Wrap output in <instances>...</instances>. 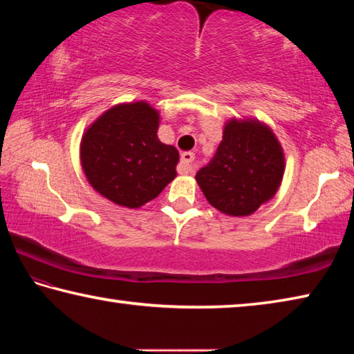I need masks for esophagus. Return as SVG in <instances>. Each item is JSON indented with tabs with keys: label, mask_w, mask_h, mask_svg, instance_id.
Listing matches in <instances>:
<instances>
[{
	"label": "esophagus",
	"mask_w": 354,
	"mask_h": 354,
	"mask_svg": "<svg viewBox=\"0 0 354 354\" xmlns=\"http://www.w3.org/2000/svg\"><path fill=\"white\" fill-rule=\"evenodd\" d=\"M194 153H183L181 154V162H179V171L181 173H192L194 171Z\"/></svg>",
	"instance_id": "34e87169"
}]
</instances>
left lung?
<instances>
[{
  "label": "left lung",
  "instance_id": "1",
  "mask_svg": "<svg viewBox=\"0 0 354 354\" xmlns=\"http://www.w3.org/2000/svg\"><path fill=\"white\" fill-rule=\"evenodd\" d=\"M283 175L284 153L272 129L257 120L232 118L211 162L195 179L215 209L245 217L273 198Z\"/></svg>",
  "mask_w": 354,
  "mask_h": 354
}]
</instances>
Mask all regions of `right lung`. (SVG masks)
Returning a JSON list of instances; mask_svg holds the SVG:
<instances>
[{
  "label": "right lung",
  "mask_w": 354,
  "mask_h": 354,
  "mask_svg": "<svg viewBox=\"0 0 354 354\" xmlns=\"http://www.w3.org/2000/svg\"><path fill=\"white\" fill-rule=\"evenodd\" d=\"M159 113L145 101L118 104L95 120L81 140L92 187L124 207L154 200L176 176L179 153L158 139Z\"/></svg>",
  "instance_id": "add662e5"
}]
</instances>
